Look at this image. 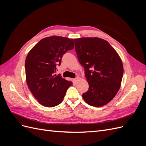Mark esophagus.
Returning <instances> with one entry per match:
<instances>
[{
	"instance_id": "1",
	"label": "esophagus",
	"mask_w": 146,
	"mask_h": 146,
	"mask_svg": "<svg viewBox=\"0 0 146 146\" xmlns=\"http://www.w3.org/2000/svg\"><path fill=\"white\" fill-rule=\"evenodd\" d=\"M78 77H76V78H74V82L75 83H77V82H78Z\"/></svg>"
}]
</instances>
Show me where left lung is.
Returning <instances> with one entry per match:
<instances>
[{
  "label": "left lung",
  "mask_w": 146,
  "mask_h": 146,
  "mask_svg": "<svg viewBox=\"0 0 146 146\" xmlns=\"http://www.w3.org/2000/svg\"><path fill=\"white\" fill-rule=\"evenodd\" d=\"M78 60L85 69L89 84L82 94L86 102L93 107L109 103L121 87L123 68L122 60L108 41L99 38L74 39Z\"/></svg>",
  "instance_id": "left-lung-1"
}]
</instances>
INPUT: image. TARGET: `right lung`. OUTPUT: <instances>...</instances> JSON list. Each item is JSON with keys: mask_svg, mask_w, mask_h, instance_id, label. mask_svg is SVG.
I'll return each mask as SVG.
<instances>
[{"mask_svg": "<svg viewBox=\"0 0 146 146\" xmlns=\"http://www.w3.org/2000/svg\"><path fill=\"white\" fill-rule=\"evenodd\" d=\"M72 39L52 36L41 39L26 57V81L30 90L38 102L47 107H54L62 102L72 83L56 76L65 53L73 49Z\"/></svg>", "mask_w": 146, "mask_h": 146, "instance_id": "obj_1", "label": "right lung"}]
</instances>
